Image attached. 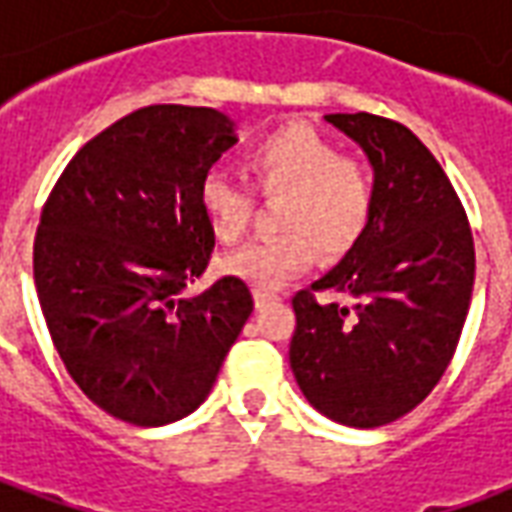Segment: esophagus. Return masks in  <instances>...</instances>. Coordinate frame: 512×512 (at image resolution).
<instances>
[{
  "mask_svg": "<svg viewBox=\"0 0 512 512\" xmlns=\"http://www.w3.org/2000/svg\"><path fill=\"white\" fill-rule=\"evenodd\" d=\"M271 301H277V296L274 293H263V290H255V307L260 310V307H266V304H271Z\"/></svg>",
  "mask_w": 512,
  "mask_h": 512,
  "instance_id": "obj_1",
  "label": "esophagus"
}]
</instances>
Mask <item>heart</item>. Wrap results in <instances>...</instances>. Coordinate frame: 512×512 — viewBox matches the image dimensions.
I'll return each instance as SVG.
<instances>
[{"label":"heart","mask_w":512,"mask_h":512,"mask_svg":"<svg viewBox=\"0 0 512 512\" xmlns=\"http://www.w3.org/2000/svg\"><path fill=\"white\" fill-rule=\"evenodd\" d=\"M249 172L257 189L282 197L277 227L285 235L263 238L219 260V271L274 293L315 260H337L365 238L376 189L365 164L343 158L340 147L307 126H285L257 139L249 150ZM197 202L219 241H235L249 222V189L224 169H205L197 180Z\"/></svg>","instance_id":"obj_1"}]
</instances>
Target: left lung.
I'll return each mask as SVG.
<instances>
[{
    "instance_id": "left-lung-1",
    "label": "left lung",
    "mask_w": 512,
    "mask_h": 512,
    "mask_svg": "<svg viewBox=\"0 0 512 512\" xmlns=\"http://www.w3.org/2000/svg\"><path fill=\"white\" fill-rule=\"evenodd\" d=\"M373 164L365 238L293 296L290 370L323 417L378 428L430 395L450 365L474 288V244L452 183L406 126L326 115ZM343 292L351 305L314 299Z\"/></svg>"
}]
</instances>
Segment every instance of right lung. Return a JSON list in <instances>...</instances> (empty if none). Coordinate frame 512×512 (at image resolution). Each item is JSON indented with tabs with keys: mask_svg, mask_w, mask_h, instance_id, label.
Returning <instances> with one entry per match:
<instances>
[{
	"mask_svg": "<svg viewBox=\"0 0 512 512\" xmlns=\"http://www.w3.org/2000/svg\"><path fill=\"white\" fill-rule=\"evenodd\" d=\"M238 142L208 106L158 104L90 139L40 213L35 288L65 370L106 414L158 428L211 395L252 315L244 279L186 299L213 238L197 180Z\"/></svg>",
	"mask_w": 512,
	"mask_h": 512,
	"instance_id": "add662e5",
	"label": "right lung"
}]
</instances>
